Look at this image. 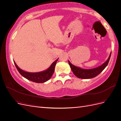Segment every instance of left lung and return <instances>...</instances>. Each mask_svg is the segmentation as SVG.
Wrapping results in <instances>:
<instances>
[{
    "label": "left lung",
    "mask_w": 121,
    "mask_h": 121,
    "mask_svg": "<svg viewBox=\"0 0 121 121\" xmlns=\"http://www.w3.org/2000/svg\"><path fill=\"white\" fill-rule=\"evenodd\" d=\"M111 53L112 52H111L110 54H109V56L107 61H105L103 64H102L100 66L94 69H85L76 67L75 65L72 64L69 60H68L69 64L72 69L73 73H74V74L77 77L84 79L93 78L94 77H95L96 76L99 74L105 68V67L107 66L109 59H110Z\"/></svg>",
    "instance_id": "1"
}]
</instances>
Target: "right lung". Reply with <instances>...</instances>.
Masks as SVG:
<instances>
[{
    "mask_svg": "<svg viewBox=\"0 0 121 121\" xmlns=\"http://www.w3.org/2000/svg\"><path fill=\"white\" fill-rule=\"evenodd\" d=\"M58 60V58L53 62L50 66L46 70L37 73H30L23 71L17 66L15 61H14L13 62L17 71L24 78L35 83H42L48 81L52 77L54 71L55 66Z\"/></svg>",
    "mask_w": 121,
    "mask_h": 121,
    "instance_id": "add662e5",
    "label": "right lung"
}]
</instances>
